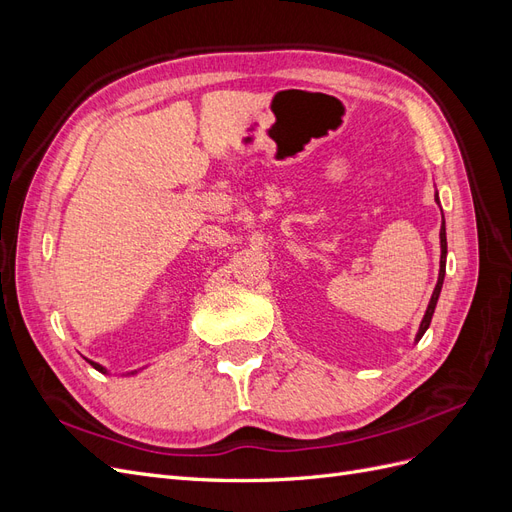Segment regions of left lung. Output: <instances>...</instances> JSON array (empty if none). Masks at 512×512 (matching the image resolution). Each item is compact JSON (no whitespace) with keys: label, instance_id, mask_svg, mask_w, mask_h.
Returning a JSON list of instances; mask_svg holds the SVG:
<instances>
[{"label":"left lung","instance_id":"1","mask_svg":"<svg viewBox=\"0 0 512 512\" xmlns=\"http://www.w3.org/2000/svg\"><path fill=\"white\" fill-rule=\"evenodd\" d=\"M436 203L440 205L438 192H436ZM444 273H446V226H444V222H442V226H440V273H438V284H436V288H433V294H431L429 305H427V312H425V316H423V320H421V327H418V333H416V337H414V344H416L418 339H421V337L425 335V331L429 329V322H431L433 312H436V303H438L440 290H442V284H444Z\"/></svg>","mask_w":512,"mask_h":512}]
</instances>
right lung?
<instances>
[{"label": "right lung", "mask_w": 512, "mask_h": 512, "mask_svg": "<svg viewBox=\"0 0 512 512\" xmlns=\"http://www.w3.org/2000/svg\"><path fill=\"white\" fill-rule=\"evenodd\" d=\"M85 361H87V363H89L91 367H94V369L102 371V374H108V369H106V367H102L100 363H96V361H89V359H85ZM134 374H136V371H128V374H126V376H134Z\"/></svg>", "instance_id": "right-lung-1"}]
</instances>
